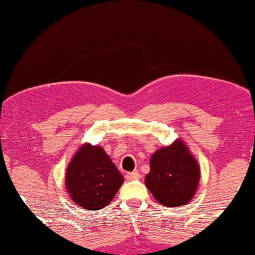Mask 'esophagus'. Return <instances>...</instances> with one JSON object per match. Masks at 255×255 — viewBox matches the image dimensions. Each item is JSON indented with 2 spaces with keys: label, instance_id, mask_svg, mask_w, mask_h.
I'll list each match as a JSON object with an SVG mask.
<instances>
[{
  "label": "esophagus",
  "instance_id": "esophagus-1",
  "mask_svg": "<svg viewBox=\"0 0 255 255\" xmlns=\"http://www.w3.org/2000/svg\"><path fill=\"white\" fill-rule=\"evenodd\" d=\"M140 177V174L137 171H133V172H127V175H126V178L127 180H136V178Z\"/></svg>",
  "mask_w": 255,
  "mask_h": 255
}]
</instances>
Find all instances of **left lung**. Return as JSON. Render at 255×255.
I'll return each instance as SVG.
<instances>
[{
    "instance_id": "left-lung-1",
    "label": "left lung",
    "mask_w": 255,
    "mask_h": 255,
    "mask_svg": "<svg viewBox=\"0 0 255 255\" xmlns=\"http://www.w3.org/2000/svg\"><path fill=\"white\" fill-rule=\"evenodd\" d=\"M199 181L200 166L182 139L152 153L145 184L159 204L168 207L188 204L195 195Z\"/></svg>"
}]
</instances>
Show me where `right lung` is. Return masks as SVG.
Wrapping results in <instances>:
<instances>
[{
    "label": "right lung",
    "mask_w": 255,
    "mask_h": 255,
    "mask_svg": "<svg viewBox=\"0 0 255 255\" xmlns=\"http://www.w3.org/2000/svg\"><path fill=\"white\" fill-rule=\"evenodd\" d=\"M124 176L102 146L85 142L69 162L64 183L69 197L85 210L103 209L111 203Z\"/></svg>",
    "instance_id": "1"
}]
</instances>
